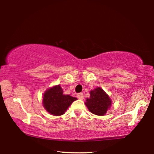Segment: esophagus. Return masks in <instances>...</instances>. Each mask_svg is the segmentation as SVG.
<instances>
[{"label": "esophagus", "mask_w": 154, "mask_h": 154, "mask_svg": "<svg viewBox=\"0 0 154 154\" xmlns=\"http://www.w3.org/2000/svg\"><path fill=\"white\" fill-rule=\"evenodd\" d=\"M77 97L78 98H79V99H80V100H83V94L82 93L77 94Z\"/></svg>", "instance_id": "esophagus-1"}]
</instances>
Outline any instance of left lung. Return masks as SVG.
Listing matches in <instances>:
<instances>
[{
	"label": "left lung",
	"instance_id": "1",
	"mask_svg": "<svg viewBox=\"0 0 154 154\" xmlns=\"http://www.w3.org/2000/svg\"><path fill=\"white\" fill-rule=\"evenodd\" d=\"M90 94V98H87L85 103L89 111L96 116L105 115L111 106V98L100 87L91 90Z\"/></svg>",
	"mask_w": 154,
	"mask_h": 154
}]
</instances>
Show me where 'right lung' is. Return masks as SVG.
Here are the masks:
<instances>
[{
    "label": "right lung",
    "mask_w": 154,
    "mask_h": 154,
    "mask_svg": "<svg viewBox=\"0 0 154 154\" xmlns=\"http://www.w3.org/2000/svg\"><path fill=\"white\" fill-rule=\"evenodd\" d=\"M77 98L63 94L60 85L48 88L43 94V105L45 110L52 116H60L64 114L70 105Z\"/></svg>",
    "instance_id": "right-lung-1"
}]
</instances>
